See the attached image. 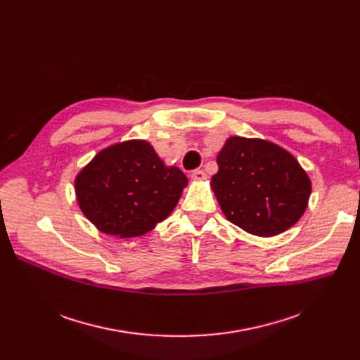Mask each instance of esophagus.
Instances as JSON below:
<instances>
[{
    "label": "esophagus",
    "instance_id": "obj_1",
    "mask_svg": "<svg viewBox=\"0 0 360 360\" xmlns=\"http://www.w3.org/2000/svg\"><path fill=\"white\" fill-rule=\"evenodd\" d=\"M191 178H193L194 181H197V182H201V181H205V179H207V175H205L204 170H194Z\"/></svg>",
    "mask_w": 360,
    "mask_h": 360
}]
</instances>
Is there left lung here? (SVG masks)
Here are the masks:
<instances>
[{"mask_svg":"<svg viewBox=\"0 0 360 360\" xmlns=\"http://www.w3.org/2000/svg\"><path fill=\"white\" fill-rule=\"evenodd\" d=\"M216 160L212 190L226 219L245 232L276 236L304 216L312 184L288 150L269 140L232 136Z\"/></svg>","mask_w":360,"mask_h":360,"instance_id":"left-lung-1","label":"left lung"}]
</instances>
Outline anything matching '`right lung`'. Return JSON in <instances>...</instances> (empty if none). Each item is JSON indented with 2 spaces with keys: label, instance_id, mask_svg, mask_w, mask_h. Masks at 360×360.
Returning a JSON list of instances; mask_svg holds the SVG:
<instances>
[{
  "label": "right lung",
  "instance_id": "add662e5",
  "mask_svg": "<svg viewBox=\"0 0 360 360\" xmlns=\"http://www.w3.org/2000/svg\"><path fill=\"white\" fill-rule=\"evenodd\" d=\"M188 178L166 166L146 140L112 144L75 176L80 210L102 233L134 238L155 229L176 207Z\"/></svg>",
  "mask_w": 360,
  "mask_h": 360
}]
</instances>
